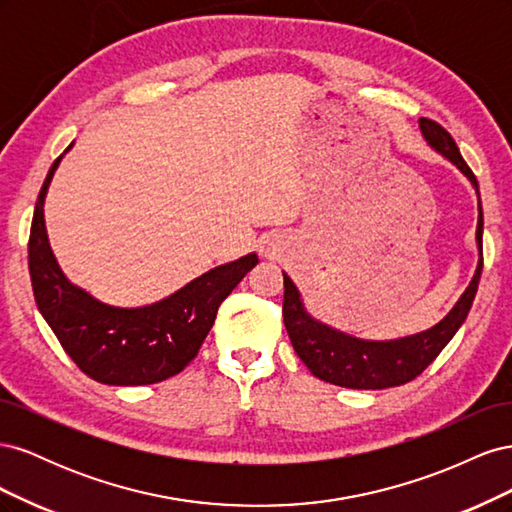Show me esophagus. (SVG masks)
Wrapping results in <instances>:
<instances>
[{
	"label": "esophagus",
	"instance_id": "1",
	"mask_svg": "<svg viewBox=\"0 0 512 512\" xmlns=\"http://www.w3.org/2000/svg\"><path fill=\"white\" fill-rule=\"evenodd\" d=\"M262 252H265V256H275L277 254V241H265V245H262Z\"/></svg>",
	"mask_w": 512,
	"mask_h": 512
}]
</instances>
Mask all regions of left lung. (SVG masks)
Instances as JSON below:
<instances>
[{
	"label": "left lung",
	"mask_w": 512,
	"mask_h": 512,
	"mask_svg": "<svg viewBox=\"0 0 512 512\" xmlns=\"http://www.w3.org/2000/svg\"><path fill=\"white\" fill-rule=\"evenodd\" d=\"M425 143L451 162L459 173L466 177L478 196V224H476V247L478 265L472 282L463 290L459 301L453 305L438 324L421 333L397 337V339H363L339 331L331 324L314 318L307 312L301 290L284 273V324L294 352L301 356L312 374L324 382L344 386L356 391L391 389V386L406 384L414 380L421 371L436 359L442 348L451 342L459 331L463 320L468 318L472 301L478 290L480 271H483V207H480L478 181L466 160L442 126L431 119H418Z\"/></svg>",
	"instance_id": "obj_1"
}]
</instances>
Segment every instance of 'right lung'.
<instances>
[{"label": "right lung", "instance_id": "add662e5", "mask_svg": "<svg viewBox=\"0 0 512 512\" xmlns=\"http://www.w3.org/2000/svg\"><path fill=\"white\" fill-rule=\"evenodd\" d=\"M74 143L53 162L34 211L29 275L42 318L70 359L91 380L108 386L162 382L188 365L211 331L218 307L258 256L245 254L194 277L168 297L138 307L96 299L61 271L44 224V200L55 170Z\"/></svg>", "mask_w": 512, "mask_h": 512}]
</instances>
